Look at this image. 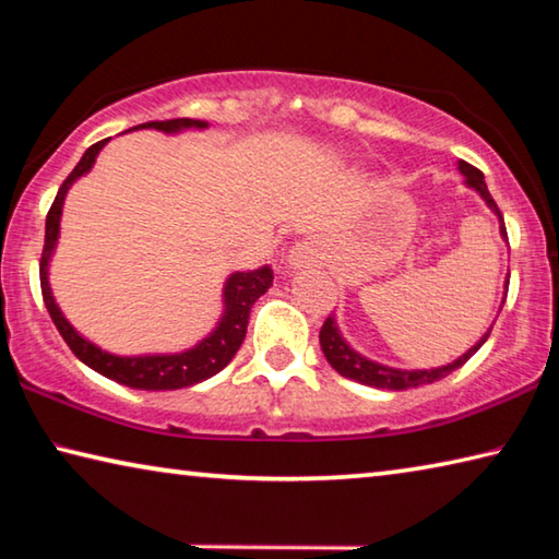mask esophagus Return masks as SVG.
Listing matches in <instances>:
<instances>
[{
	"label": "esophagus",
	"instance_id": "esophagus-1",
	"mask_svg": "<svg viewBox=\"0 0 559 559\" xmlns=\"http://www.w3.org/2000/svg\"><path fill=\"white\" fill-rule=\"evenodd\" d=\"M288 261H290V266H293V269H300V266H308V263H310V257H308V251H306V249H293V251H290V257H288Z\"/></svg>",
	"mask_w": 559,
	"mask_h": 559
}]
</instances>
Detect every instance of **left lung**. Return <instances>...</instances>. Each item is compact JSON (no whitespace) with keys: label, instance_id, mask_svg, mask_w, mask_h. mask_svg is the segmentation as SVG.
<instances>
[{"label":"left lung","instance_id":"8db88e82","mask_svg":"<svg viewBox=\"0 0 559 559\" xmlns=\"http://www.w3.org/2000/svg\"><path fill=\"white\" fill-rule=\"evenodd\" d=\"M459 169L463 175H466V185L476 189V192L484 197L486 204L490 206L498 214L500 219V234H503V239H508V231H506V224H503V214H500L498 204L493 202V197H490L488 187H486V179L484 173H480L478 167H473L468 163H459ZM506 281V288H508ZM493 330V328H490ZM488 333L478 340L476 345H473L466 355H461L456 362L451 365H443L437 367V370H394V367H384V365H377L372 359H367L362 355H357L353 347H349L343 337H340V330L335 325L333 318H325L323 328H320V347H323V355L328 357V362L335 367V370L347 377V380H355L359 384H367V386H377V390H409V386H421V384H431L441 380V377L451 374L453 370H459L461 365H466L468 359L478 353L480 345L486 343Z\"/></svg>","mask_w":559,"mask_h":559}]
</instances>
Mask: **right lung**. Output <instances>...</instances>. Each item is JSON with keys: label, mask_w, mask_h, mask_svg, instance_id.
<instances>
[{"label": "right lung", "mask_w": 559, "mask_h": 559, "mask_svg": "<svg viewBox=\"0 0 559 559\" xmlns=\"http://www.w3.org/2000/svg\"><path fill=\"white\" fill-rule=\"evenodd\" d=\"M138 128H155L165 132H177L182 128H206L204 120H192V118H173V120H150ZM108 140H100V143L91 145L86 153H83L81 163L73 167V173L63 179L59 187V194L51 204L49 214H46V236H44V251L39 261V278H41V296L46 302V310L53 320L56 330H59L66 345L71 347V353L86 362L91 370L100 372L108 380H116L132 390H182V386H192L202 380H210L212 374L224 370L226 365L231 362L236 349L241 347L246 337V325H249V313L263 293L269 290L273 283V271L263 266L259 271L249 273H234V276L226 281L224 288V318L222 323L216 325L214 333L202 340L200 345L187 349V353L179 355H145V357H118L110 353H103L100 347L88 343L86 337H81L75 330L69 325V320L61 316L59 306L51 296L49 288V259L59 239V219H61V206L63 197L69 192V187L86 175L88 169L96 163L100 147L106 145Z\"/></svg>", "instance_id": "obj_1"}]
</instances>
